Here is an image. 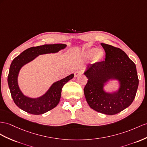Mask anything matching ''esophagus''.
Masks as SVG:
<instances>
[{
  "label": "esophagus",
  "instance_id": "esophagus-1",
  "mask_svg": "<svg viewBox=\"0 0 147 147\" xmlns=\"http://www.w3.org/2000/svg\"><path fill=\"white\" fill-rule=\"evenodd\" d=\"M82 73V71L81 70H80V69H78L76 70V71L74 72V77H77L79 75H80Z\"/></svg>",
  "mask_w": 147,
  "mask_h": 147
}]
</instances>
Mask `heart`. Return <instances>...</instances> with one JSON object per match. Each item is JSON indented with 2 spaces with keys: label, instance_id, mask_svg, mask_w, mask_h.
<instances>
[{
  "label": "heart",
  "instance_id": "b5f03b06",
  "mask_svg": "<svg viewBox=\"0 0 147 147\" xmlns=\"http://www.w3.org/2000/svg\"><path fill=\"white\" fill-rule=\"evenodd\" d=\"M88 57H92L94 56L95 59H100L103 58L104 53L103 51L100 50V49H97L96 48H90L86 51V53Z\"/></svg>",
  "mask_w": 147,
  "mask_h": 147
}]
</instances>
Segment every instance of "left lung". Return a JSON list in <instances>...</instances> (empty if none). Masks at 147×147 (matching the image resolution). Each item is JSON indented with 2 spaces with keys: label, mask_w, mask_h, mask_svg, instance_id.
<instances>
[{
  "label": "left lung",
  "mask_w": 147,
  "mask_h": 147,
  "mask_svg": "<svg viewBox=\"0 0 147 147\" xmlns=\"http://www.w3.org/2000/svg\"><path fill=\"white\" fill-rule=\"evenodd\" d=\"M104 61L90 65L84 72L88 81L84 88L90 107L106 115H114L129 107L134 101L138 86L136 66L121 49L105 43ZM110 79L120 82L117 92L103 91L104 84Z\"/></svg>",
  "instance_id": "1"
}]
</instances>
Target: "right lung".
Returning a JSON list of instances; mask_svg holds the SVG:
<instances>
[{
  "label": "right lung",
  "mask_w": 147,
  "mask_h": 147,
  "mask_svg": "<svg viewBox=\"0 0 147 147\" xmlns=\"http://www.w3.org/2000/svg\"><path fill=\"white\" fill-rule=\"evenodd\" d=\"M66 47V45L61 43L33 47L27 49L13 59L10 66L7 81L14 102L22 110L31 114L40 115L53 109L58 104L63 86L72 80L74 74L54 82L44 95L36 99L24 95L18 87L17 78L21 67L38 55L57 53Z\"/></svg>",
  "instance_id": "obj_1"
}]
</instances>
